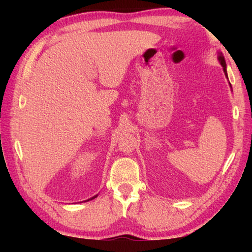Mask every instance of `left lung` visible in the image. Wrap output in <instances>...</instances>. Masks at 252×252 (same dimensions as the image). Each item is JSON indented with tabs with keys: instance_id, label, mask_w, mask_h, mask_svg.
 I'll return each instance as SVG.
<instances>
[{
	"instance_id": "1",
	"label": "left lung",
	"mask_w": 252,
	"mask_h": 252,
	"mask_svg": "<svg viewBox=\"0 0 252 252\" xmlns=\"http://www.w3.org/2000/svg\"><path fill=\"white\" fill-rule=\"evenodd\" d=\"M218 60H219L220 64L222 65V67H223V72H224L225 76H227V78H228V74H227V65H225V61H224V58H223L222 53H220V52H219V57H218ZM230 87H231V84H230Z\"/></svg>"
}]
</instances>
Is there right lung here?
I'll list each match as a JSON object with an SVG mask.
<instances>
[{
  "label": "right lung",
  "mask_w": 252,
  "mask_h": 252,
  "mask_svg": "<svg viewBox=\"0 0 252 252\" xmlns=\"http://www.w3.org/2000/svg\"><path fill=\"white\" fill-rule=\"evenodd\" d=\"M94 198H96V195H94V197H92L91 199H89V200H92V199H94Z\"/></svg>",
  "instance_id": "obj_1"
}]
</instances>
